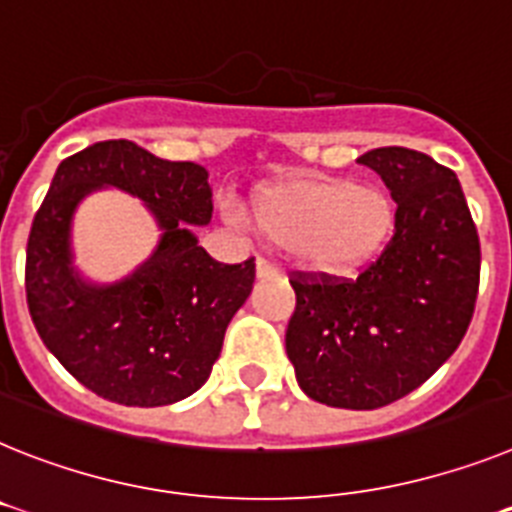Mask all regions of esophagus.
I'll return each mask as SVG.
<instances>
[{
	"label": "esophagus",
	"mask_w": 512,
	"mask_h": 512,
	"mask_svg": "<svg viewBox=\"0 0 512 512\" xmlns=\"http://www.w3.org/2000/svg\"><path fill=\"white\" fill-rule=\"evenodd\" d=\"M256 277H259V279L279 277V269L274 264H269L266 259H259V261H256Z\"/></svg>",
	"instance_id": "obj_1"
}]
</instances>
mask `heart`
I'll use <instances>...</instances> for the list:
<instances>
[{
  "label": "heart",
  "mask_w": 512,
  "mask_h": 512,
  "mask_svg": "<svg viewBox=\"0 0 512 512\" xmlns=\"http://www.w3.org/2000/svg\"><path fill=\"white\" fill-rule=\"evenodd\" d=\"M251 222L269 246L295 253L308 272L347 277L381 256L396 207L373 183L300 176L261 186L251 199Z\"/></svg>",
  "instance_id": "1"
}]
</instances>
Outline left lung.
Segmentation results:
<instances>
[{"label":"left lung","mask_w":512,"mask_h":512,"mask_svg":"<svg viewBox=\"0 0 512 512\" xmlns=\"http://www.w3.org/2000/svg\"><path fill=\"white\" fill-rule=\"evenodd\" d=\"M396 202V230L357 279L292 274L285 347L305 396L378 409L412 393L453 355L474 316L479 235L456 173L406 147L357 157Z\"/></svg>","instance_id":"left-lung-1"}]
</instances>
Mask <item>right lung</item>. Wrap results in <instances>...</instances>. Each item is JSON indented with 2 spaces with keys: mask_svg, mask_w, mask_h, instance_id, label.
I'll return each mask as SVG.
<instances>
[{
  "mask_svg": "<svg viewBox=\"0 0 512 512\" xmlns=\"http://www.w3.org/2000/svg\"><path fill=\"white\" fill-rule=\"evenodd\" d=\"M209 173L170 163L126 139L61 160L30 227L28 308L48 352L85 388L124 406H168L207 383L227 323L248 300L253 259L214 261L191 225L212 220ZM137 195L161 230L151 259L100 286L73 266L71 220L85 195Z\"/></svg>",
  "mask_w": 512,
  "mask_h": 512,
  "instance_id": "1",
  "label": "right lung"
}]
</instances>
